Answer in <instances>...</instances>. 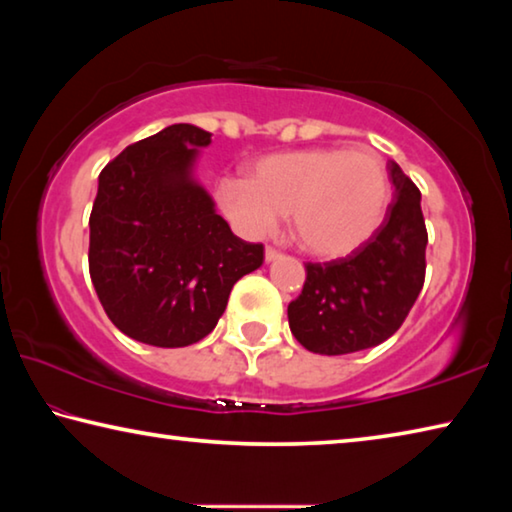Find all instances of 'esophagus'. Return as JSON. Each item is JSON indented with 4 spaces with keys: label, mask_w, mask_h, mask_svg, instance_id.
Returning <instances> with one entry per match:
<instances>
[{
    "label": "esophagus",
    "mask_w": 512,
    "mask_h": 512,
    "mask_svg": "<svg viewBox=\"0 0 512 512\" xmlns=\"http://www.w3.org/2000/svg\"><path fill=\"white\" fill-rule=\"evenodd\" d=\"M280 257V253H277L275 248H271V246H266V250H264V259L266 262H275V259Z\"/></svg>",
    "instance_id": "esophagus-1"
}]
</instances>
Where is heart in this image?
Segmentation results:
<instances>
[{"label":"heart","mask_w":512,"mask_h":512,"mask_svg":"<svg viewBox=\"0 0 512 512\" xmlns=\"http://www.w3.org/2000/svg\"><path fill=\"white\" fill-rule=\"evenodd\" d=\"M391 185L375 153L314 146L271 153L248 178H221L216 201L248 237H264L289 212L300 248L325 259L345 257L375 235Z\"/></svg>","instance_id":"heart-1"}]
</instances>
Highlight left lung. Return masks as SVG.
Wrapping results in <instances>:
<instances>
[{
    "label": "left lung",
    "mask_w": 512,
    "mask_h": 512,
    "mask_svg": "<svg viewBox=\"0 0 512 512\" xmlns=\"http://www.w3.org/2000/svg\"><path fill=\"white\" fill-rule=\"evenodd\" d=\"M395 203L366 244L345 259L307 264V280L291 302L289 327L302 348L350 354L375 348L400 329L424 284L427 228L420 189L388 162Z\"/></svg>",
    "instance_id": "8db88e82"
}]
</instances>
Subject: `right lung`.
Here are the masks:
<instances>
[{"mask_svg":"<svg viewBox=\"0 0 512 512\" xmlns=\"http://www.w3.org/2000/svg\"><path fill=\"white\" fill-rule=\"evenodd\" d=\"M212 133L173 124L126 146L99 173L90 214V277L108 318L131 339L185 348L205 339L230 291L264 262L232 235L194 178Z\"/></svg>","mask_w":512,"mask_h":512,"instance_id":"right-lung-1","label":"right lung"}]
</instances>
